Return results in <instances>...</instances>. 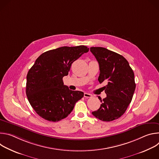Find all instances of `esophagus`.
Segmentation results:
<instances>
[{"mask_svg": "<svg viewBox=\"0 0 159 159\" xmlns=\"http://www.w3.org/2000/svg\"><path fill=\"white\" fill-rule=\"evenodd\" d=\"M84 96L85 98H91V97H92V95L90 94L87 93H84Z\"/></svg>", "mask_w": 159, "mask_h": 159, "instance_id": "34e87169", "label": "esophagus"}]
</instances>
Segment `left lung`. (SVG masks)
<instances>
[{
    "label": "left lung",
    "mask_w": 159,
    "mask_h": 159,
    "mask_svg": "<svg viewBox=\"0 0 159 159\" xmlns=\"http://www.w3.org/2000/svg\"><path fill=\"white\" fill-rule=\"evenodd\" d=\"M90 52L99 63V83L106 82L107 96L102 99L100 107L92 114L103 121L120 118L130 104L136 84L134 73L128 61L121 55L102 47H91Z\"/></svg>",
    "instance_id": "obj_1"
}]
</instances>
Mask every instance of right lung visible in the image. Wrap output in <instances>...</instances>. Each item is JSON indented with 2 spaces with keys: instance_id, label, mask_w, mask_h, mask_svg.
I'll return each mask as SVG.
<instances>
[{
  "instance_id": "add662e5",
  "label": "right lung",
  "mask_w": 159,
  "mask_h": 159,
  "mask_svg": "<svg viewBox=\"0 0 159 159\" xmlns=\"http://www.w3.org/2000/svg\"><path fill=\"white\" fill-rule=\"evenodd\" d=\"M89 48L84 45L62 47L42 53L28 71L26 93L37 114L53 122L69 116L84 93L71 90L63 85V77L69 74L72 63Z\"/></svg>"
}]
</instances>
